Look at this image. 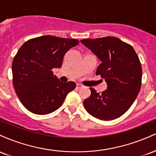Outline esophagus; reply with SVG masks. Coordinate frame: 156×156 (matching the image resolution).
Returning a JSON list of instances; mask_svg holds the SVG:
<instances>
[{"instance_id": "1", "label": "esophagus", "mask_w": 156, "mask_h": 156, "mask_svg": "<svg viewBox=\"0 0 156 156\" xmlns=\"http://www.w3.org/2000/svg\"><path fill=\"white\" fill-rule=\"evenodd\" d=\"M82 87H83V86H82L81 84H80V83H77V84H76V88H77V89H81Z\"/></svg>"}]
</instances>
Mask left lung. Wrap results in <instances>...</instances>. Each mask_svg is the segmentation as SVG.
Returning <instances> with one entry per match:
<instances>
[{
  "label": "left lung",
  "mask_w": 156,
  "mask_h": 156,
  "mask_svg": "<svg viewBox=\"0 0 156 156\" xmlns=\"http://www.w3.org/2000/svg\"><path fill=\"white\" fill-rule=\"evenodd\" d=\"M101 61L96 75L104 78L107 89L102 93L89 88L84 100L87 112L101 120H112L124 114L139 94L142 69L136 51L129 44L114 37L80 41Z\"/></svg>",
  "instance_id": "8db88e82"
}]
</instances>
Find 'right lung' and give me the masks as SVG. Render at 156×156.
<instances>
[{
  "mask_svg": "<svg viewBox=\"0 0 156 156\" xmlns=\"http://www.w3.org/2000/svg\"><path fill=\"white\" fill-rule=\"evenodd\" d=\"M79 41L47 35L28 40L12 62L13 86L22 104L36 114H48L62 105L74 82L60 81L52 69L60 68L64 55Z\"/></svg>",
  "mask_w": 156,
  "mask_h": 156,
  "instance_id": "right-lung-1",
  "label": "right lung"
}]
</instances>
